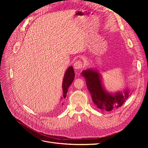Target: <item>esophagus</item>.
I'll use <instances>...</instances> for the list:
<instances>
[{
    "label": "esophagus",
    "instance_id": "34e87169",
    "mask_svg": "<svg viewBox=\"0 0 148 148\" xmlns=\"http://www.w3.org/2000/svg\"><path fill=\"white\" fill-rule=\"evenodd\" d=\"M74 67L76 69L82 68L83 67V62L80 60L75 61V63L74 64Z\"/></svg>",
    "mask_w": 148,
    "mask_h": 148
}]
</instances>
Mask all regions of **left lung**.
I'll return each mask as SVG.
<instances>
[{"label": "left lung", "mask_w": 148, "mask_h": 148, "mask_svg": "<svg viewBox=\"0 0 148 148\" xmlns=\"http://www.w3.org/2000/svg\"><path fill=\"white\" fill-rule=\"evenodd\" d=\"M82 75L86 79L93 103L99 109L110 112L120 107L130 95L128 90L123 91V94L120 91L114 95L109 94L103 86L99 74L92 69L84 70Z\"/></svg>", "instance_id": "1"}]
</instances>
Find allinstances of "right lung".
<instances>
[{
    "label": "right lung",
    "instance_id": "add662e5",
    "mask_svg": "<svg viewBox=\"0 0 148 148\" xmlns=\"http://www.w3.org/2000/svg\"><path fill=\"white\" fill-rule=\"evenodd\" d=\"M75 77L74 69L72 66H69L66 73H65L64 78L63 80V84H62V90H63V97L64 98H66L68 88L73 83Z\"/></svg>",
    "mask_w": 148,
    "mask_h": 148
}]
</instances>
